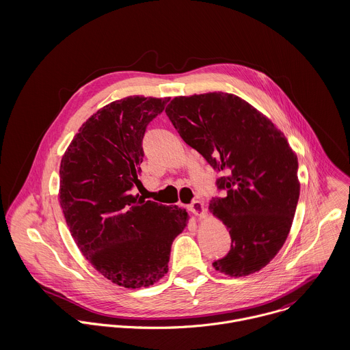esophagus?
Returning <instances> with one entry per match:
<instances>
[{
  "label": "esophagus",
  "instance_id": "esophagus-1",
  "mask_svg": "<svg viewBox=\"0 0 350 350\" xmlns=\"http://www.w3.org/2000/svg\"><path fill=\"white\" fill-rule=\"evenodd\" d=\"M189 210L197 215V217H203L206 214V208H204V204L200 202V200H194L190 206H189Z\"/></svg>",
  "mask_w": 350,
  "mask_h": 350
}]
</instances>
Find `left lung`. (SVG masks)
I'll return each instance as SVG.
<instances>
[{"label":"left lung","mask_w":350,"mask_h":350,"mask_svg":"<svg viewBox=\"0 0 350 350\" xmlns=\"http://www.w3.org/2000/svg\"><path fill=\"white\" fill-rule=\"evenodd\" d=\"M165 113L180 137L224 172V198L208 203L226 225L232 250L213 265L232 278L262 269L284 245L299 200L298 157L284 133L229 93L175 97Z\"/></svg>","instance_id":"left-lung-1"}]
</instances>
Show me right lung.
Here are the masks:
<instances>
[{
	"label": "right lung",
	"instance_id": "1",
	"mask_svg": "<svg viewBox=\"0 0 350 350\" xmlns=\"http://www.w3.org/2000/svg\"><path fill=\"white\" fill-rule=\"evenodd\" d=\"M168 100L131 96L105 105L82 124L60 161L59 202L77 247L125 288L150 287L168 272L172 241L190 218L183 207L132 194L146 128Z\"/></svg>",
	"mask_w": 350,
	"mask_h": 350
}]
</instances>
